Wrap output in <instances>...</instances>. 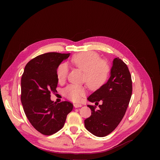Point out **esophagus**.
<instances>
[{
	"mask_svg": "<svg viewBox=\"0 0 160 160\" xmlns=\"http://www.w3.org/2000/svg\"><path fill=\"white\" fill-rule=\"evenodd\" d=\"M74 107L77 108H80V107H82V104H74Z\"/></svg>",
	"mask_w": 160,
	"mask_h": 160,
	"instance_id": "esophagus-1",
	"label": "esophagus"
}]
</instances>
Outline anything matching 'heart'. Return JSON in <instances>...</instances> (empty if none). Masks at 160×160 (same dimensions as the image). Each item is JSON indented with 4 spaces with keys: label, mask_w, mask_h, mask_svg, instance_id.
I'll return each mask as SVG.
<instances>
[{
    "label": "heart",
    "mask_w": 160,
    "mask_h": 160,
    "mask_svg": "<svg viewBox=\"0 0 160 160\" xmlns=\"http://www.w3.org/2000/svg\"><path fill=\"white\" fill-rule=\"evenodd\" d=\"M73 64L84 72L83 80L88 87L97 89L102 86L110 76L111 67L103 60H100L97 53L93 51H86L76 54L72 58ZM68 65L62 63L58 67L56 76L59 82H65L68 74ZM64 95L73 102H78L86 94V89L80 86L71 84L63 90Z\"/></svg>",
    "instance_id": "1"
}]
</instances>
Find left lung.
<instances>
[{
    "label": "left lung",
    "mask_w": 160,
    "mask_h": 160,
    "mask_svg": "<svg viewBox=\"0 0 160 160\" xmlns=\"http://www.w3.org/2000/svg\"><path fill=\"white\" fill-rule=\"evenodd\" d=\"M132 93V82L127 65L119 58L113 59L110 77L104 84L92 93L91 102H102L96 106L88 105L91 115L84 121L86 128L97 137H104L119 125L127 110Z\"/></svg>",
    "instance_id": "left-lung-1"
}]
</instances>
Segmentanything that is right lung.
<instances>
[{"instance_id":"1","label":"right lung","mask_w":160,"mask_h":160,"mask_svg":"<svg viewBox=\"0 0 160 160\" xmlns=\"http://www.w3.org/2000/svg\"><path fill=\"white\" fill-rule=\"evenodd\" d=\"M70 56L48 52L30 60L24 67L21 78V103L33 128L45 136L62 129L67 115L73 108L72 103L54 102L50 93L56 92L58 67Z\"/></svg>"}]
</instances>
